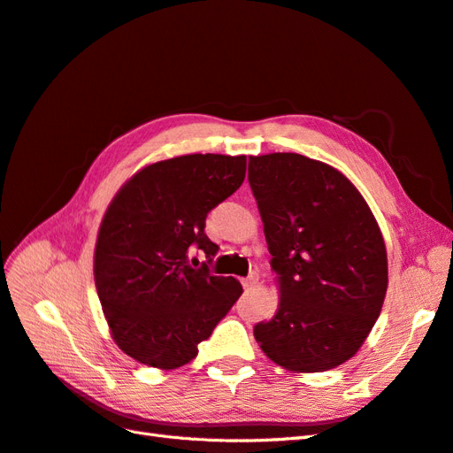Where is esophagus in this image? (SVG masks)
Listing matches in <instances>:
<instances>
[{
    "label": "esophagus",
    "mask_w": 453,
    "mask_h": 453,
    "mask_svg": "<svg viewBox=\"0 0 453 453\" xmlns=\"http://www.w3.org/2000/svg\"><path fill=\"white\" fill-rule=\"evenodd\" d=\"M257 283H258V272H255V270L250 273L248 278L242 280V285L245 287V289H251V287H255Z\"/></svg>",
    "instance_id": "esophagus-1"
}]
</instances>
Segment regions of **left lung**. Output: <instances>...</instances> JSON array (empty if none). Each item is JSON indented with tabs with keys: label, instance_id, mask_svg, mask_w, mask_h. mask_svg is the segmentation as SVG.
I'll use <instances>...</instances> for the list:
<instances>
[{
	"label": "left lung",
	"instance_id": "left-lung-1",
	"mask_svg": "<svg viewBox=\"0 0 453 453\" xmlns=\"http://www.w3.org/2000/svg\"><path fill=\"white\" fill-rule=\"evenodd\" d=\"M280 306L255 325L266 357L295 372L351 359L381 311L388 253L380 226L344 173L296 153L250 157Z\"/></svg>",
	"mask_w": 453,
	"mask_h": 453
}]
</instances>
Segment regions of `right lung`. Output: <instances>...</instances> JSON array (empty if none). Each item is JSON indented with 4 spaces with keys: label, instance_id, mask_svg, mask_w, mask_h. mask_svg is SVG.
<instances>
[{
    "label": "right lung",
    "instance_id": "1",
    "mask_svg": "<svg viewBox=\"0 0 453 453\" xmlns=\"http://www.w3.org/2000/svg\"><path fill=\"white\" fill-rule=\"evenodd\" d=\"M245 164L211 153L155 162L109 203L94 281L113 340L132 359L162 370L190 363L240 298V281L210 272L219 245L203 228L243 183ZM193 249L209 258L200 269L188 265Z\"/></svg>",
    "mask_w": 453,
    "mask_h": 453
}]
</instances>
